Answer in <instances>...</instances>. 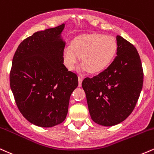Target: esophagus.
I'll return each mask as SVG.
<instances>
[{"label": "esophagus", "mask_w": 154, "mask_h": 154, "mask_svg": "<svg viewBox=\"0 0 154 154\" xmlns=\"http://www.w3.org/2000/svg\"><path fill=\"white\" fill-rule=\"evenodd\" d=\"M78 80H79V87H81V85H82V80H83V78L82 77H78Z\"/></svg>", "instance_id": "esophagus-1"}]
</instances>
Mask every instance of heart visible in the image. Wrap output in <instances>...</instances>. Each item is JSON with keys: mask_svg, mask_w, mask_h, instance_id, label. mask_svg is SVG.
<instances>
[{"mask_svg": "<svg viewBox=\"0 0 154 154\" xmlns=\"http://www.w3.org/2000/svg\"><path fill=\"white\" fill-rule=\"evenodd\" d=\"M117 50V40L111 35H80L72 40L70 46L63 49V62L68 69L73 70L80 56L83 69H87L90 73H98L112 62Z\"/></svg>", "mask_w": 154, "mask_h": 154, "instance_id": "obj_1", "label": "heart"}]
</instances>
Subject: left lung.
Returning <instances> with one entry per match:
<instances>
[{"instance_id":"left-lung-1","label":"left lung","mask_w":154,"mask_h":154,"mask_svg":"<svg viewBox=\"0 0 154 154\" xmlns=\"http://www.w3.org/2000/svg\"><path fill=\"white\" fill-rule=\"evenodd\" d=\"M117 56L103 72L86 77L85 92L91 119L103 126L126 119L135 109L143 83V70L135 47L117 35Z\"/></svg>"}]
</instances>
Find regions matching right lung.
I'll use <instances>...</instances> for the list:
<instances>
[{"mask_svg": "<svg viewBox=\"0 0 154 154\" xmlns=\"http://www.w3.org/2000/svg\"><path fill=\"white\" fill-rule=\"evenodd\" d=\"M64 24L35 32L19 44L12 61L10 87L17 107L32 124L51 128L66 119L77 74L63 64Z\"/></svg>", "mask_w": 154, "mask_h": 154, "instance_id": "right-lung-1", "label": "right lung"}]
</instances>
